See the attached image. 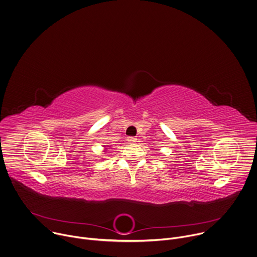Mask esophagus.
Segmentation results:
<instances>
[{
    "label": "esophagus",
    "instance_id": "34e87169",
    "mask_svg": "<svg viewBox=\"0 0 257 257\" xmlns=\"http://www.w3.org/2000/svg\"><path fill=\"white\" fill-rule=\"evenodd\" d=\"M127 141H128L129 143H135V142L137 141V138H136V137H133V136H130V137L127 138Z\"/></svg>",
    "mask_w": 257,
    "mask_h": 257
}]
</instances>
